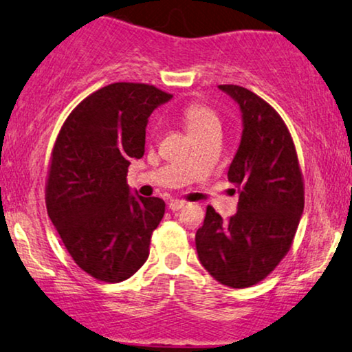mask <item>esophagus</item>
I'll list each match as a JSON object with an SVG mask.
<instances>
[{"label": "esophagus", "mask_w": 352, "mask_h": 352, "mask_svg": "<svg viewBox=\"0 0 352 352\" xmlns=\"http://www.w3.org/2000/svg\"><path fill=\"white\" fill-rule=\"evenodd\" d=\"M185 201L184 199H170V203H168V208L172 209V211H179V209H182L185 206Z\"/></svg>", "instance_id": "34e87169"}]
</instances>
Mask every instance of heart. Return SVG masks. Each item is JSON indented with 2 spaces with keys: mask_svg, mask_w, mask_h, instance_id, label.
Returning <instances> with one entry per match:
<instances>
[{
  "mask_svg": "<svg viewBox=\"0 0 352 352\" xmlns=\"http://www.w3.org/2000/svg\"><path fill=\"white\" fill-rule=\"evenodd\" d=\"M182 117L185 120L186 130H188L191 135H197V133H201L208 128L219 126V117H217L216 112H212L211 109L203 104H190L184 109V113Z\"/></svg>",
  "mask_w": 352,
  "mask_h": 352,
  "instance_id": "obj_1",
  "label": "heart"
}]
</instances>
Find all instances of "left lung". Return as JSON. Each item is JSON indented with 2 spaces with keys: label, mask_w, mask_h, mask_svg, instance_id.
Returning <instances> with one entry per match:
<instances>
[{
  "label": "left lung",
  "mask_w": 352,
  "mask_h": 352,
  "mask_svg": "<svg viewBox=\"0 0 352 352\" xmlns=\"http://www.w3.org/2000/svg\"><path fill=\"white\" fill-rule=\"evenodd\" d=\"M217 87L242 113L228 172L239 204L229 221L208 206L195 242L199 263L216 281L243 289L265 279L291 248L304 212V182L292 138L273 107L245 87Z\"/></svg>",
  "instance_id": "1"
}]
</instances>
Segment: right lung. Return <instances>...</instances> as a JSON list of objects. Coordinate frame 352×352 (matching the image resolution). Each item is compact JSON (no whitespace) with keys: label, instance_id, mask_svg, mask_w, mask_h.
Listing matches in <instances>:
<instances>
[{"label":"right lung","instance_id":"add662e5","mask_svg":"<svg viewBox=\"0 0 352 352\" xmlns=\"http://www.w3.org/2000/svg\"><path fill=\"white\" fill-rule=\"evenodd\" d=\"M170 99L148 84H109L71 112L56 138L48 217L74 263L100 281H124L149 256L166 203L131 193L126 175L144 154L151 113Z\"/></svg>","mask_w":352,"mask_h":352}]
</instances>
